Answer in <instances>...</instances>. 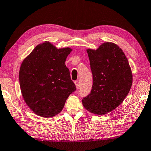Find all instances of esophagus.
Instances as JSON below:
<instances>
[{
    "instance_id": "obj_1",
    "label": "esophagus",
    "mask_w": 151,
    "mask_h": 151,
    "mask_svg": "<svg viewBox=\"0 0 151 151\" xmlns=\"http://www.w3.org/2000/svg\"><path fill=\"white\" fill-rule=\"evenodd\" d=\"M75 85H76V89H78V88H79V87H80V84H79L78 81H75Z\"/></svg>"
}]
</instances>
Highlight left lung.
Masks as SVG:
<instances>
[{
	"mask_svg": "<svg viewBox=\"0 0 151 151\" xmlns=\"http://www.w3.org/2000/svg\"><path fill=\"white\" fill-rule=\"evenodd\" d=\"M93 73L91 93L82 100L89 112L98 115L115 109L131 90L132 74L123 51L113 42H104L96 50H86Z\"/></svg>",
	"mask_w": 151,
	"mask_h": 151,
	"instance_id": "left-lung-1",
	"label": "left lung"
}]
</instances>
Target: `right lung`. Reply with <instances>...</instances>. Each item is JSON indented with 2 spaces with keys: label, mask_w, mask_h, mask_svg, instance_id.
<instances>
[{
  "label": "right lung",
  "mask_w": 151,
  "mask_h": 151,
  "mask_svg": "<svg viewBox=\"0 0 151 151\" xmlns=\"http://www.w3.org/2000/svg\"><path fill=\"white\" fill-rule=\"evenodd\" d=\"M72 48H58L50 42L38 45L22 61L19 83L25 103L37 115L49 118L62 111L76 90L65 61Z\"/></svg>",
  "instance_id": "1"
}]
</instances>
